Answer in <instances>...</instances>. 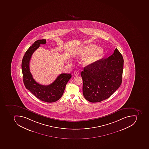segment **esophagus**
<instances>
[{
	"mask_svg": "<svg viewBox=\"0 0 149 149\" xmlns=\"http://www.w3.org/2000/svg\"><path fill=\"white\" fill-rule=\"evenodd\" d=\"M74 74L75 76H78L79 74V72H78L77 71H75V72H74Z\"/></svg>",
	"mask_w": 149,
	"mask_h": 149,
	"instance_id": "1",
	"label": "esophagus"
}]
</instances>
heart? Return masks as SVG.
Segmentation results:
<instances>
[{"label": "heart", "instance_id": "obj_1", "mask_svg": "<svg viewBox=\"0 0 149 149\" xmlns=\"http://www.w3.org/2000/svg\"><path fill=\"white\" fill-rule=\"evenodd\" d=\"M104 53V51L102 48L98 47L96 45L88 44L78 50L77 54L80 57L88 55L83 61L84 65L88 66L98 61L103 56Z\"/></svg>", "mask_w": 149, "mask_h": 149}]
</instances>
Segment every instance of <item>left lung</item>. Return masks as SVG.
<instances>
[{"label":"left lung","mask_w":149,"mask_h":149,"mask_svg":"<svg viewBox=\"0 0 149 149\" xmlns=\"http://www.w3.org/2000/svg\"><path fill=\"white\" fill-rule=\"evenodd\" d=\"M123 65V57L116 48L107 58L84 67L81 72L84 98L97 102L109 97L121 84Z\"/></svg>","instance_id":"obj_1"}]
</instances>
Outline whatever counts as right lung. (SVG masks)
<instances>
[{
  "label": "right lung",
  "mask_w": 149,
  "mask_h": 149,
  "mask_svg": "<svg viewBox=\"0 0 149 149\" xmlns=\"http://www.w3.org/2000/svg\"><path fill=\"white\" fill-rule=\"evenodd\" d=\"M46 40H36L27 50L22 62L23 81L27 89L36 97L47 102H56L63 95L66 84L72 77L71 74L62 73L53 83L48 85H43L36 82L29 69V62L33 54L40 46L45 44Z\"/></svg>",
  "instance_id": "right-lung-1"
}]
</instances>
